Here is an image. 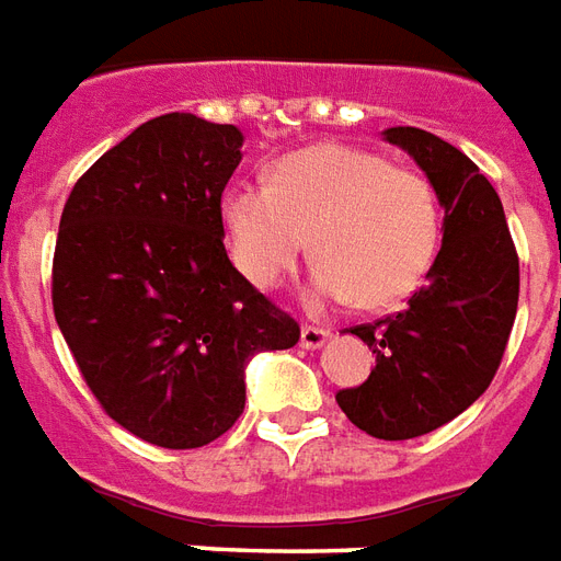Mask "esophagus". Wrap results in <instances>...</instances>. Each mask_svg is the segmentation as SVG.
<instances>
[{
	"label": "esophagus",
	"instance_id": "1",
	"mask_svg": "<svg viewBox=\"0 0 561 561\" xmlns=\"http://www.w3.org/2000/svg\"><path fill=\"white\" fill-rule=\"evenodd\" d=\"M330 330H323V327H302L300 330V344L306 347V351H318V347H323L327 344V339H330Z\"/></svg>",
	"mask_w": 561,
	"mask_h": 561
}]
</instances>
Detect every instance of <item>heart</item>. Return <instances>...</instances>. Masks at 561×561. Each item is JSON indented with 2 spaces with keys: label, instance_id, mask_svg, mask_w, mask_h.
I'll use <instances>...</instances> for the list:
<instances>
[{
  "label": "heart",
  "instance_id": "b5f03b06",
  "mask_svg": "<svg viewBox=\"0 0 561 561\" xmlns=\"http://www.w3.org/2000/svg\"><path fill=\"white\" fill-rule=\"evenodd\" d=\"M238 270L279 285L312 238L314 297L383 309L416 291L434 264L443 214L422 172L383 153L323 142L282 157L270 186L240 184L222 202Z\"/></svg>",
  "mask_w": 561,
  "mask_h": 561
}]
</instances>
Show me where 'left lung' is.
Here are the masks:
<instances>
[{"instance_id": "obj_1", "label": "left lung", "mask_w": 561, "mask_h": 561, "mask_svg": "<svg viewBox=\"0 0 561 561\" xmlns=\"http://www.w3.org/2000/svg\"><path fill=\"white\" fill-rule=\"evenodd\" d=\"M443 207V247L408 309L354 327L377 365L335 401L377 439H413L446 425L491 386L512 335L520 264L491 181L455 145L419 127H389Z\"/></svg>"}]
</instances>
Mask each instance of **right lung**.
Listing matches in <instances>:
<instances>
[{
    "label": "right lung",
    "instance_id": "obj_1",
    "mask_svg": "<svg viewBox=\"0 0 561 561\" xmlns=\"http://www.w3.org/2000/svg\"><path fill=\"white\" fill-rule=\"evenodd\" d=\"M240 145L234 124L169 112L103 153L61 210L56 323L101 408L163 449L222 437L247 404L249 359L300 339L222 243Z\"/></svg>",
    "mask_w": 561,
    "mask_h": 561
}]
</instances>
